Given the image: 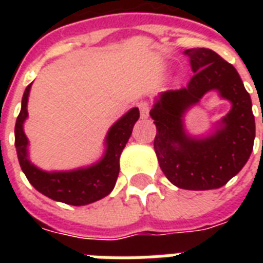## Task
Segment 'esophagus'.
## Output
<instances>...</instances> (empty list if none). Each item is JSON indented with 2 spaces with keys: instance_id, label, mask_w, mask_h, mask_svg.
Masks as SVG:
<instances>
[{
  "instance_id": "obj_1",
  "label": "esophagus",
  "mask_w": 263,
  "mask_h": 263,
  "mask_svg": "<svg viewBox=\"0 0 263 263\" xmlns=\"http://www.w3.org/2000/svg\"><path fill=\"white\" fill-rule=\"evenodd\" d=\"M138 106H139L140 116H142V119H147L148 111H150V103H148L147 101H140V102L138 103Z\"/></svg>"
}]
</instances>
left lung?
Wrapping results in <instances>:
<instances>
[{
    "label": "left lung",
    "instance_id": "1",
    "mask_svg": "<svg viewBox=\"0 0 263 263\" xmlns=\"http://www.w3.org/2000/svg\"><path fill=\"white\" fill-rule=\"evenodd\" d=\"M194 76L187 87L160 94L150 110L157 127L154 150L166 179L192 191L216 190L240 172L255 139V119L250 94L232 64L210 49H188ZM212 89L233 107L216 132L192 138L183 129V113Z\"/></svg>",
    "mask_w": 263,
    "mask_h": 263
}]
</instances>
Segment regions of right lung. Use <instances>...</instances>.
<instances>
[{
    "mask_svg": "<svg viewBox=\"0 0 263 263\" xmlns=\"http://www.w3.org/2000/svg\"><path fill=\"white\" fill-rule=\"evenodd\" d=\"M30 88L31 84H28L23 94L22 110L14 125V146L22 171L28 181L47 198L72 206L92 203L109 195L119 177L120 156L131 136L132 128L139 119V109L132 107L111 125L105 140V154L97 164L68 172H45L28 160V139L23 129V124L28 116L27 102Z\"/></svg>",
    "mask_w": 263,
    "mask_h": 263,
    "instance_id": "1",
    "label": "right lung"
}]
</instances>
